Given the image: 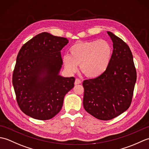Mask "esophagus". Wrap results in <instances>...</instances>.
<instances>
[{
    "instance_id": "34e87169",
    "label": "esophagus",
    "mask_w": 149,
    "mask_h": 149,
    "mask_svg": "<svg viewBox=\"0 0 149 149\" xmlns=\"http://www.w3.org/2000/svg\"><path fill=\"white\" fill-rule=\"evenodd\" d=\"M81 83V81L79 79H75V85H77V84H79Z\"/></svg>"
}]
</instances>
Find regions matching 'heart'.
Here are the masks:
<instances>
[{
    "label": "heart",
    "mask_w": 149,
    "mask_h": 149,
    "mask_svg": "<svg viewBox=\"0 0 149 149\" xmlns=\"http://www.w3.org/2000/svg\"><path fill=\"white\" fill-rule=\"evenodd\" d=\"M70 55L63 57L65 68L75 73L80 65L81 70L90 78H97L108 68L112 56V49L106 40L79 42L70 49Z\"/></svg>",
    "instance_id": "1"
}]
</instances>
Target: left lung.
<instances>
[{"mask_svg": "<svg viewBox=\"0 0 149 149\" xmlns=\"http://www.w3.org/2000/svg\"><path fill=\"white\" fill-rule=\"evenodd\" d=\"M113 50L108 68L102 75L83 81V106L90 115L101 120H111L131 105L136 71L131 49L120 38L107 31Z\"/></svg>", "mask_w": 149, "mask_h": 149, "instance_id": "left-lung-1", "label": "left lung"}]
</instances>
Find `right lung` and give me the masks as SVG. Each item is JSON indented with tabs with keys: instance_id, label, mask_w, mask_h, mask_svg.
<instances>
[{
	"instance_id": "add662e5",
	"label": "right lung",
	"mask_w": 149,
	"mask_h": 149,
	"mask_svg": "<svg viewBox=\"0 0 149 149\" xmlns=\"http://www.w3.org/2000/svg\"><path fill=\"white\" fill-rule=\"evenodd\" d=\"M68 43L66 38L44 32L19 51L13 85L18 106L27 116L41 120L53 118L61 109L65 95L74 88V77L59 74L61 50Z\"/></svg>"
}]
</instances>
